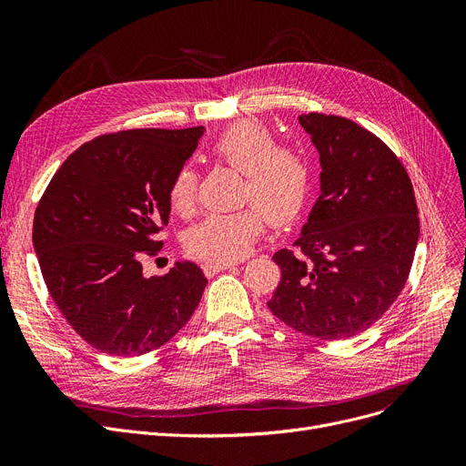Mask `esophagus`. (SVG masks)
<instances>
[{
	"mask_svg": "<svg viewBox=\"0 0 466 466\" xmlns=\"http://www.w3.org/2000/svg\"><path fill=\"white\" fill-rule=\"evenodd\" d=\"M236 264L234 262H208L204 264V272L206 274H217V272H223V270H228V268H234Z\"/></svg>",
	"mask_w": 466,
	"mask_h": 466,
	"instance_id": "obj_1",
	"label": "esophagus"
}]
</instances>
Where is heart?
I'll return each mask as SVG.
<instances>
[{"label":"heart","instance_id":"heart-1","mask_svg":"<svg viewBox=\"0 0 466 466\" xmlns=\"http://www.w3.org/2000/svg\"><path fill=\"white\" fill-rule=\"evenodd\" d=\"M211 155L243 171L241 200L255 206L232 213H209L187 234V249L213 262L246 257L264 230V217L274 227L295 223L311 190V167L306 155L292 145H278L264 122L243 118L230 125L213 145ZM198 177L183 166L171 179L169 206L187 215L194 208Z\"/></svg>","mask_w":466,"mask_h":466}]
</instances>
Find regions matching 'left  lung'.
Here are the masks:
<instances>
[{"label": "left lung", "mask_w": 466, "mask_h": 466, "mask_svg": "<svg viewBox=\"0 0 466 466\" xmlns=\"http://www.w3.org/2000/svg\"><path fill=\"white\" fill-rule=\"evenodd\" d=\"M299 120L319 153L321 194L292 243L299 255H274L281 281L268 308L297 332L346 339L374 325L404 289L418 204L402 162L372 132L336 115Z\"/></svg>", "instance_id": "left-lung-1"}]
</instances>
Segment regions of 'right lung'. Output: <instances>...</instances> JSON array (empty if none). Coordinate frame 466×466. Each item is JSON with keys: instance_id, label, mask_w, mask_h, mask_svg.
<instances>
[{"instance_id": "obj_1", "label": "right lung", "mask_w": 466, "mask_h": 466, "mask_svg": "<svg viewBox=\"0 0 466 466\" xmlns=\"http://www.w3.org/2000/svg\"><path fill=\"white\" fill-rule=\"evenodd\" d=\"M204 127L139 128L86 141L58 167L34 217V249L48 292L85 341L118 357L158 350L198 306L208 279L179 260L143 276L169 218V185Z\"/></svg>"}]
</instances>
